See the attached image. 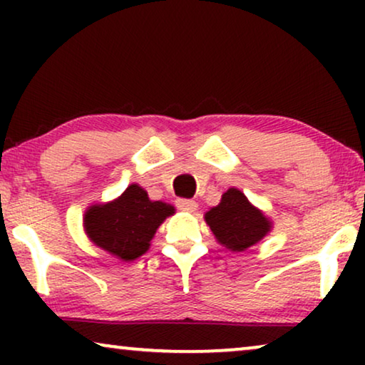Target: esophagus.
<instances>
[{
	"label": "esophagus",
	"instance_id": "1",
	"mask_svg": "<svg viewBox=\"0 0 365 365\" xmlns=\"http://www.w3.org/2000/svg\"><path fill=\"white\" fill-rule=\"evenodd\" d=\"M176 206L184 212H194L197 209V202L192 199H178Z\"/></svg>",
	"mask_w": 365,
	"mask_h": 365
}]
</instances>
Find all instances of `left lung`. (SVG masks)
Returning a JSON list of instances; mask_svg holds the SVG:
<instances>
[{
    "mask_svg": "<svg viewBox=\"0 0 365 365\" xmlns=\"http://www.w3.org/2000/svg\"><path fill=\"white\" fill-rule=\"evenodd\" d=\"M206 222L221 244L232 251L254 246L269 232L271 224L261 211L251 206L247 197L231 187L221 202L206 212Z\"/></svg>",
    "mask_w": 365,
    "mask_h": 365,
    "instance_id": "8db88e82",
    "label": "left lung"
}]
</instances>
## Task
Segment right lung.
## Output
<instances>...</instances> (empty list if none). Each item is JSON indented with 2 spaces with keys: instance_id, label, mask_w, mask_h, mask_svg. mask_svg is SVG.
I'll return each mask as SVG.
<instances>
[{
  "instance_id": "right-lung-1",
  "label": "right lung",
  "mask_w": 365,
  "mask_h": 365,
  "mask_svg": "<svg viewBox=\"0 0 365 365\" xmlns=\"http://www.w3.org/2000/svg\"><path fill=\"white\" fill-rule=\"evenodd\" d=\"M173 212V206L149 201L148 192L133 184L114 202L89 209L84 226L96 246L123 261H133L148 251L159 224Z\"/></svg>"
}]
</instances>
